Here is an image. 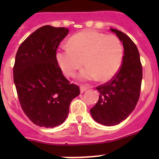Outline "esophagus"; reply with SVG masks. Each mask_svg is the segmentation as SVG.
Masks as SVG:
<instances>
[{"label": "esophagus", "instance_id": "obj_1", "mask_svg": "<svg viewBox=\"0 0 159 159\" xmlns=\"http://www.w3.org/2000/svg\"><path fill=\"white\" fill-rule=\"evenodd\" d=\"M87 89H88V87H86V86L81 85V87H80V91H81V93L84 92V91H85Z\"/></svg>", "mask_w": 159, "mask_h": 159}]
</instances>
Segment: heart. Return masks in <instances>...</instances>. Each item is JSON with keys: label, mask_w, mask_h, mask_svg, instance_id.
<instances>
[{"label": "heart", "mask_w": 159, "mask_h": 159, "mask_svg": "<svg viewBox=\"0 0 159 159\" xmlns=\"http://www.w3.org/2000/svg\"><path fill=\"white\" fill-rule=\"evenodd\" d=\"M68 45L56 52L57 64L66 76H73L85 63L88 66L80 73L81 78L93 80L98 77L101 81H108L122 65L124 48L115 35L96 30L81 32L70 38Z\"/></svg>", "instance_id": "1"}]
</instances>
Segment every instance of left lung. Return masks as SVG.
I'll return each mask as SVG.
<instances>
[{"mask_svg":"<svg viewBox=\"0 0 159 159\" xmlns=\"http://www.w3.org/2000/svg\"><path fill=\"white\" fill-rule=\"evenodd\" d=\"M111 30L122 42V65L109 81L96 88L99 99L90 110L94 121L106 126L118 125L134 111L140 96L142 80L140 55L134 43L123 32L113 28Z\"/></svg>","mask_w":159,"mask_h":159,"instance_id":"8db88e82","label":"left lung"}]
</instances>
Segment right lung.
Masks as SVG:
<instances>
[{"label":"right lung","mask_w":159,"mask_h":159,"mask_svg":"<svg viewBox=\"0 0 159 159\" xmlns=\"http://www.w3.org/2000/svg\"><path fill=\"white\" fill-rule=\"evenodd\" d=\"M69 30L45 25L22 42L13 75L22 110L36 125L54 128L66 119L71 101L80 94L70 84L56 60V51Z\"/></svg>","instance_id":"1"}]
</instances>
